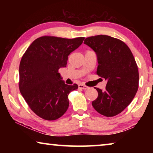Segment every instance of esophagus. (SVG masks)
Instances as JSON below:
<instances>
[{
    "mask_svg": "<svg viewBox=\"0 0 153 153\" xmlns=\"http://www.w3.org/2000/svg\"><path fill=\"white\" fill-rule=\"evenodd\" d=\"M78 88H79V89H82V90H86L88 88V87L87 86H86V85H84V84H79Z\"/></svg>",
    "mask_w": 153,
    "mask_h": 153,
    "instance_id": "34e87169",
    "label": "esophagus"
}]
</instances>
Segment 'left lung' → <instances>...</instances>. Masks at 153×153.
<instances>
[{
	"label": "left lung",
	"mask_w": 153,
	"mask_h": 153,
	"mask_svg": "<svg viewBox=\"0 0 153 153\" xmlns=\"http://www.w3.org/2000/svg\"><path fill=\"white\" fill-rule=\"evenodd\" d=\"M84 43L97 54V74L107 81L105 91L95 88L98 97L93 107L106 117L117 115L130 104L138 89V69L132 53L123 41L109 36H91Z\"/></svg>",
	"instance_id": "left-lung-1"
}]
</instances>
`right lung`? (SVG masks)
<instances>
[{
    "label": "right lung",
    "instance_id": "1",
    "mask_svg": "<svg viewBox=\"0 0 153 153\" xmlns=\"http://www.w3.org/2000/svg\"><path fill=\"white\" fill-rule=\"evenodd\" d=\"M84 40V37L42 36L23 55L19 65L20 92L33 112L44 120H57L68 108L69 92L78 86L65 84L59 69L66 67L69 54Z\"/></svg>",
    "mask_w": 153,
    "mask_h": 153
}]
</instances>
